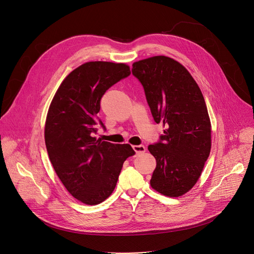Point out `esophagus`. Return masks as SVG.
Segmentation results:
<instances>
[{
  "instance_id": "esophagus-1",
  "label": "esophagus",
  "mask_w": 254,
  "mask_h": 254,
  "mask_svg": "<svg viewBox=\"0 0 254 254\" xmlns=\"http://www.w3.org/2000/svg\"><path fill=\"white\" fill-rule=\"evenodd\" d=\"M132 149L136 153V155H139V154H142L146 152V147L142 146V144H139V146H132Z\"/></svg>"
}]
</instances>
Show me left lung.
<instances>
[{"instance_id": "left-lung-1", "label": "left lung", "mask_w": 254, "mask_h": 254, "mask_svg": "<svg viewBox=\"0 0 254 254\" xmlns=\"http://www.w3.org/2000/svg\"><path fill=\"white\" fill-rule=\"evenodd\" d=\"M131 71L143 86L154 121L167 127L161 141L148 147L157 161L151 186L164 196H183L197 183L211 151L204 96L190 72L173 58L142 59Z\"/></svg>"}]
</instances>
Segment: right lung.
I'll use <instances>...</instances> for the list:
<instances>
[{
    "mask_svg": "<svg viewBox=\"0 0 254 254\" xmlns=\"http://www.w3.org/2000/svg\"><path fill=\"white\" fill-rule=\"evenodd\" d=\"M129 74L126 63L86 62L64 78L49 106L44 137L50 162L66 190L86 205L112 195L124 162L135 154L128 143L93 136L102 95Z\"/></svg>",
    "mask_w": 254,
    "mask_h": 254,
    "instance_id": "1",
    "label": "right lung"
}]
</instances>
